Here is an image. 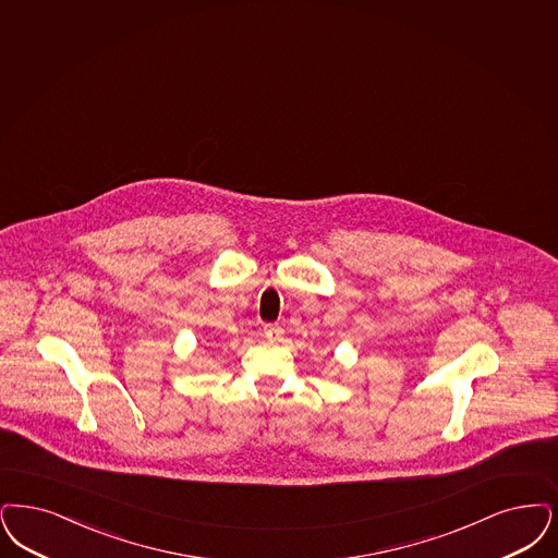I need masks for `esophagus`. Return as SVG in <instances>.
I'll use <instances>...</instances> for the list:
<instances>
[{
  "label": "esophagus",
  "instance_id": "obj_1",
  "mask_svg": "<svg viewBox=\"0 0 558 558\" xmlns=\"http://www.w3.org/2000/svg\"><path fill=\"white\" fill-rule=\"evenodd\" d=\"M264 336L268 338L269 342H278L280 336H282V330L278 326H266L264 328Z\"/></svg>",
  "mask_w": 558,
  "mask_h": 558
}]
</instances>
